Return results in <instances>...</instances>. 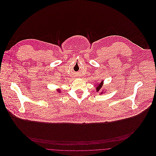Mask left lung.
<instances>
[{
	"label": "left lung",
	"instance_id": "1",
	"mask_svg": "<svg viewBox=\"0 0 156 156\" xmlns=\"http://www.w3.org/2000/svg\"><path fill=\"white\" fill-rule=\"evenodd\" d=\"M103 83H104V81L102 80L100 83H98L97 84H96L95 86L96 87L95 88H96V91L97 92H99L100 93V95H102L103 94V93H105L106 92L104 91V88H103Z\"/></svg>",
	"mask_w": 156,
	"mask_h": 156
}]
</instances>
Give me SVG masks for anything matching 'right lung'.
<instances>
[{
    "label": "right lung",
    "mask_w": 156,
    "mask_h": 156,
    "mask_svg": "<svg viewBox=\"0 0 156 156\" xmlns=\"http://www.w3.org/2000/svg\"><path fill=\"white\" fill-rule=\"evenodd\" d=\"M56 91H57L58 93H62V92H61V89H60V88H58V89H57V90H56Z\"/></svg>",
    "instance_id": "right-lung-1"
}]
</instances>
